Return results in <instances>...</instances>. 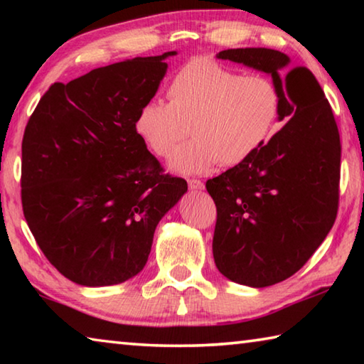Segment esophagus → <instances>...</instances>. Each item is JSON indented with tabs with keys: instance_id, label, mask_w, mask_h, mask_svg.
I'll return each mask as SVG.
<instances>
[{
	"instance_id": "34e87169",
	"label": "esophagus",
	"mask_w": 364,
	"mask_h": 364,
	"mask_svg": "<svg viewBox=\"0 0 364 364\" xmlns=\"http://www.w3.org/2000/svg\"><path fill=\"white\" fill-rule=\"evenodd\" d=\"M188 186L194 191H199V189H204V183L200 180H196V178H191V180H188Z\"/></svg>"
}]
</instances>
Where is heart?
Segmentation results:
<instances>
[{
	"mask_svg": "<svg viewBox=\"0 0 364 364\" xmlns=\"http://www.w3.org/2000/svg\"><path fill=\"white\" fill-rule=\"evenodd\" d=\"M168 104L147 101L134 130L154 156L167 157L189 134L170 165L181 173H204L215 164L237 167L273 136L282 96L262 73L242 75L210 58L181 65L167 88Z\"/></svg>",
	"mask_w": 364,
	"mask_h": 364,
	"instance_id": "heart-1",
	"label": "heart"
}]
</instances>
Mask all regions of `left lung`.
<instances>
[{
    "label": "left lung",
    "mask_w": 364,
    "mask_h": 364,
    "mask_svg": "<svg viewBox=\"0 0 364 364\" xmlns=\"http://www.w3.org/2000/svg\"><path fill=\"white\" fill-rule=\"evenodd\" d=\"M218 59L269 73L286 125L255 156L205 183L217 205L213 258L228 279L250 287L291 278L334 225L341 136L321 86L268 48L225 49Z\"/></svg>",
    "instance_id": "obj_1"
}]
</instances>
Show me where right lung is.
I'll return each instance as SVG.
<instances>
[{"label":"right lung","instance_id":"obj_1","mask_svg":"<svg viewBox=\"0 0 364 364\" xmlns=\"http://www.w3.org/2000/svg\"><path fill=\"white\" fill-rule=\"evenodd\" d=\"M162 56L54 83L22 139V208L49 263L80 286L125 282L144 268L156 226L188 191L164 175L134 130L167 72Z\"/></svg>","mask_w":364,"mask_h":364}]
</instances>
